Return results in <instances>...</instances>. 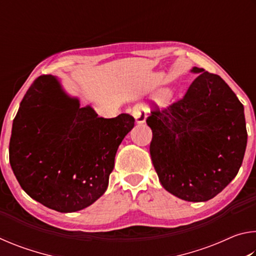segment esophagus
Returning a JSON list of instances; mask_svg holds the SVG:
<instances>
[{
    "label": "esophagus",
    "mask_w": 256,
    "mask_h": 256,
    "mask_svg": "<svg viewBox=\"0 0 256 256\" xmlns=\"http://www.w3.org/2000/svg\"><path fill=\"white\" fill-rule=\"evenodd\" d=\"M132 115L134 120H136V124H144L146 122V112L142 110L140 106H134L132 110Z\"/></svg>",
    "instance_id": "34e87169"
}]
</instances>
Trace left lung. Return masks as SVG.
I'll return each instance as SVG.
<instances>
[{
  "label": "left lung",
  "instance_id": "left-lung-1",
  "mask_svg": "<svg viewBox=\"0 0 256 256\" xmlns=\"http://www.w3.org/2000/svg\"><path fill=\"white\" fill-rule=\"evenodd\" d=\"M183 99L151 112L150 156L160 184L188 202H206L235 178L248 131L244 106L222 78L204 68Z\"/></svg>",
  "mask_w": 256,
  "mask_h": 256
}]
</instances>
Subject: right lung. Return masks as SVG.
<instances>
[{"mask_svg": "<svg viewBox=\"0 0 256 256\" xmlns=\"http://www.w3.org/2000/svg\"><path fill=\"white\" fill-rule=\"evenodd\" d=\"M134 118H98L80 106L54 76H40L26 92L12 124L8 158L28 196L50 209L76 212L108 188L115 156Z\"/></svg>", "mask_w": 256, "mask_h": 256, "instance_id": "add662e5", "label": "right lung"}]
</instances>
